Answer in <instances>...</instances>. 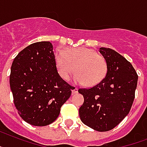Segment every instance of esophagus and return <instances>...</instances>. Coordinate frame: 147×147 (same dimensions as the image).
<instances>
[{"instance_id": "obj_1", "label": "esophagus", "mask_w": 147, "mask_h": 147, "mask_svg": "<svg viewBox=\"0 0 147 147\" xmlns=\"http://www.w3.org/2000/svg\"><path fill=\"white\" fill-rule=\"evenodd\" d=\"M78 92V88H75V87H73L72 88V93L73 94H76V93Z\"/></svg>"}]
</instances>
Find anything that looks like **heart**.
<instances>
[{
  "label": "heart",
  "mask_w": 147,
  "mask_h": 147,
  "mask_svg": "<svg viewBox=\"0 0 147 147\" xmlns=\"http://www.w3.org/2000/svg\"><path fill=\"white\" fill-rule=\"evenodd\" d=\"M57 71L63 80H68L76 71L74 80L76 83L86 82L93 86L102 80L107 72V64L101 55L84 47L57 50L55 54Z\"/></svg>",
  "instance_id": "obj_1"
}]
</instances>
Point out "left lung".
Returning a JSON list of instances; mask_svg holds the SVG:
<instances>
[{"label":"left lung","instance_id":"obj_1","mask_svg":"<svg viewBox=\"0 0 147 147\" xmlns=\"http://www.w3.org/2000/svg\"><path fill=\"white\" fill-rule=\"evenodd\" d=\"M99 52L107 64V74L90 88H80L84 103L79 110L80 119L97 131H107L128 114L134 99L138 76L128 61L110 48Z\"/></svg>","mask_w":147,"mask_h":147}]
</instances>
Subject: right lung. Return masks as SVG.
Instances as JSON below:
<instances>
[{"label": "right lung", "mask_w": 147, "mask_h": 147, "mask_svg": "<svg viewBox=\"0 0 147 147\" xmlns=\"http://www.w3.org/2000/svg\"><path fill=\"white\" fill-rule=\"evenodd\" d=\"M9 86L19 116L34 126L54 122L73 88L59 74L49 41L32 43L17 55L11 67Z\"/></svg>", "instance_id": "1"}]
</instances>
